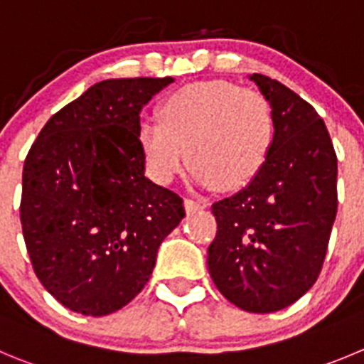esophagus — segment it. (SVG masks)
<instances>
[{"label":"esophagus","mask_w":364,"mask_h":364,"mask_svg":"<svg viewBox=\"0 0 364 364\" xmlns=\"http://www.w3.org/2000/svg\"><path fill=\"white\" fill-rule=\"evenodd\" d=\"M184 207L188 213H196V210L205 209V202H200V200H193V198H186Z\"/></svg>","instance_id":"obj_1"}]
</instances>
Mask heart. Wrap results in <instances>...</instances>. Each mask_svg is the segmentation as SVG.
Segmentation results:
<instances>
[{
  "label": "heart",
  "instance_id": "heart-1",
  "mask_svg": "<svg viewBox=\"0 0 364 364\" xmlns=\"http://www.w3.org/2000/svg\"><path fill=\"white\" fill-rule=\"evenodd\" d=\"M159 117L141 121L136 137L148 175L161 186L182 171L188 151L196 184L241 189L262 171L275 141L268 98L227 80L176 89L161 103Z\"/></svg>",
  "mask_w": 364,
  "mask_h": 364
}]
</instances>
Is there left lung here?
Masks as SVG:
<instances>
[{
    "instance_id": "1",
    "label": "left lung",
    "mask_w": 364,
    "mask_h": 364,
    "mask_svg": "<svg viewBox=\"0 0 364 364\" xmlns=\"http://www.w3.org/2000/svg\"><path fill=\"white\" fill-rule=\"evenodd\" d=\"M275 116L262 171L213 203L207 266L221 295L248 313H275L306 295L323 264L338 209V159L323 119L296 92L250 76Z\"/></svg>"
}]
</instances>
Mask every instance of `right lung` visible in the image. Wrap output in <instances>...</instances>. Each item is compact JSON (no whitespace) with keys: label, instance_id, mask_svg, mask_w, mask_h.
<instances>
[{"label":"right lung","instance_id":"1","mask_svg":"<svg viewBox=\"0 0 364 364\" xmlns=\"http://www.w3.org/2000/svg\"><path fill=\"white\" fill-rule=\"evenodd\" d=\"M171 82H98L50 117L26 155V250L41 284L75 313L105 316L127 306L186 216L176 193L144 176L136 137L141 109Z\"/></svg>","mask_w":364,"mask_h":364}]
</instances>
